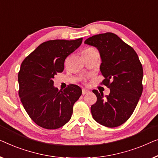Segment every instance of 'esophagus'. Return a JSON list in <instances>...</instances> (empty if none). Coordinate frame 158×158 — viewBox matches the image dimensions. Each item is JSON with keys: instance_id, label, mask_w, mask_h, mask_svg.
Segmentation results:
<instances>
[{"instance_id": "1", "label": "esophagus", "mask_w": 158, "mask_h": 158, "mask_svg": "<svg viewBox=\"0 0 158 158\" xmlns=\"http://www.w3.org/2000/svg\"><path fill=\"white\" fill-rule=\"evenodd\" d=\"M89 91L87 89H82V94L83 95L87 94V93H89Z\"/></svg>"}]
</instances>
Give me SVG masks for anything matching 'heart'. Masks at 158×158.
Returning a JSON list of instances; mask_svg holds the SVG:
<instances>
[{
	"mask_svg": "<svg viewBox=\"0 0 158 158\" xmlns=\"http://www.w3.org/2000/svg\"><path fill=\"white\" fill-rule=\"evenodd\" d=\"M93 49H94V48H86V49L84 50L83 52H89V51H91V50H93Z\"/></svg>",
	"mask_w": 158,
	"mask_h": 158,
	"instance_id": "b5f03b06",
	"label": "heart"
}]
</instances>
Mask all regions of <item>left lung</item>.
<instances>
[{"label": "left lung", "mask_w": 158, "mask_h": 158, "mask_svg": "<svg viewBox=\"0 0 158 158\" xmlns=\"http://www.w3.org/2000/svg\"><path fill=\"white\" fill-rule=\"evenodd\" d=\"M84 44L99 51L102 81L110 89L103 92L94 89L97 100L91 106L94 119L107 127H116L127 120L134 112L143 93V66L137 53L112 33L89 37Z\"/></svg>", "instance_id": "left-lung-1"}]
</instances>
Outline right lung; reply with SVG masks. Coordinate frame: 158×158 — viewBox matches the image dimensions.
<instances>
[{
    "label": "right lung",
    "mask_w": 158,
    "mask_h": 158,
    "mask_svg": "<svg viewBox=\"0 0 158 158\" xmlns=\"http://www.w3.org/2000/svg\"><path fill=\"white\" fill-rule=\"evenodd\" d=\"M81 43L82 38L46 41L22 62L18 77L19 97L29 117L41 127L58 129L72 117L73 106L81 95V89L70 84L59 90L53 79L57 73L63 72L66 58Z\"/></svg>",
    "instance_id": "1"
}]
</instances>
